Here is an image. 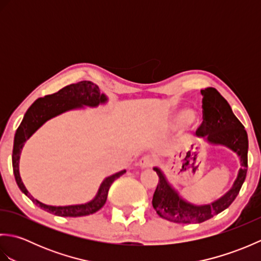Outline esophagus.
Wrapping results in <instances>:
<instances>
[{"label": "esophagus", "instance_id": "34e87169", "mask_svg": "<svg viewBox=\"0 0 261 261\" xmlns=\"http://www.w3.org/2000/svg\"><path fill=\"white\" fill-rule=\"evenodd\" d=\"M152 165H153V158L150 157V156H145L139 160V166L142 169L151 167Z\"/></svg>", "mask_w": 261, "mask_h": 261}]
</instances>
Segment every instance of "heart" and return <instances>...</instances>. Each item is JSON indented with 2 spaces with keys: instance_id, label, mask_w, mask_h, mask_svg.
<instances>
[{
  "instance_id": "obj_1",
  "label": "heart",
  "mask_w": 261,
  "mask_h": 261,
  "mask_svg": "<svg viewBox=\"0 0 261 261\" xmlns=\"http://www.w3.org/2000/svg\"><path fill=\"white\" fill-rule=\"evenodd\" d=\"M196 115L192 110H180L178 112L175 113L171 118L170 125L173 129H180L188 124H191L192 122L195 120Z\"/></svg>"
}]
</instances>
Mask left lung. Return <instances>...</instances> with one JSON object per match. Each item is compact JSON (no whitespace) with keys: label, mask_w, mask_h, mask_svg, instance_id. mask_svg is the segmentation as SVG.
<instances>
[{"label":"left lung","mask_w":261,"mask_h":261,"mask_svg":"<svg viewBox=\"0 0 261 261\" xmlns=\"http://www.w3.org/2000/svg\"><path fill=\"white\" fill-rule=\"evenodd\" d=\"M203 96V123L196 131L197 137L213 146H223L237 153L241 167L238 170L230 190L208 204L196 205L182 198L168 181L164 171L153 167L159 181L152 197L157 214L175 223H202L228 208L234 201L246 179L248 169V135L245 126L232 112L226 99L213 87L201 91Z\"/></svg>","instance_id":"left-lung-1"}]
</instances>
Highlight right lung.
I'll return each mask as SVG.
<instances>
[{
  "label": "right lung",
  "instance_id": "add662e5",
  "mask_svg": "<svg viewBox=\"0 0 261 261\" xmlns=\"http://www.w3.org/2000/svg\"><path fill=\"white\" fill-rule=\"evenodd\" d=\"M107 102L108 96L101 93L97 85L90 81H83L76 83V84L66 86L57 93L51 94V95L38 98L28 109L23 116V120L16 129L14 136L12 166L16 184H18L21 192L24 193L37 206L55 215L76 218V216H85L97 212L107 202L110 186L112 185V182L116 178L123 175L126 170H121L119 173L107 177L99 185L95 197L91 199L90 202L84 204L66 205V206H53V205H47L38 201L28 192L24 184L22 182L19 171L20 154L22 148L24 146V142L47 121L55 118V116L67 112V111L84 109V107L97 108L98 105L105 104Z\"/></svg>",
  "mask_w": 261,
  "mask_h": 261
}]
</instances>
